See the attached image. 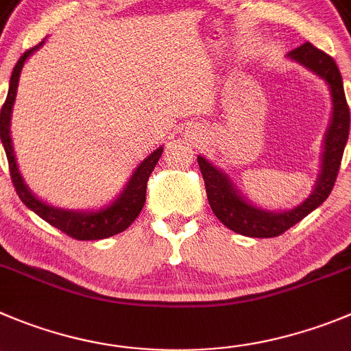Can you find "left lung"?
Instances as JSON below:
<instances>
[{
    "label": "left lung",
    "instance_id": "obj_1",
    "mask_svg": "<svg viewBox=\"0 0 351 351\" xmlns=\"http://www.w3.org/2000/svg\"><path fill=\"white\" fill-rule=\"evenodd\" d=\"M289 57L319 74L322 80H326L330 88V95H332V123L326 135L322 173H320L313 194L291 211H263V209L247 204L237 194L227 175H223L220 169H216L204 157H197L213 213L225 227L245 235V237H277L289 230L298 221L303 220L304 216H308L313 209L319 208L332 192V186L338 178L339 166H341L343 150H345L346 140H348L350 107L345 97V90H343L341 72H339L334 58L326 51L313 47L312 43H304L301 47L294 48L293 51H289Z\"/></svg>",
    "mask_w": 351,
    "mask_h": 351
}]
</instances>
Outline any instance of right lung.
Segmentation results:
<instances>
[{
    "label": "right lung",
    "mask_w": 351,
    "mask_h": 351,
    "mask_svg": "<svg viewBox=\"0 0 351 351\" xmlns=\"http://www.w3.org/2000/svg\"><path fill=\"white\" fill-rule=\"evenodd\" d=\"M43 45V41L36 47L29 48L24 51L21 58H19L17 65L13 67L12 80H10L8 95L1 107L0 112V138L5 147L6 159H8L10 176H12V183L17 191L21 201L27 206L29 209L36 213L39 218L51 225V227L58 228L64 232L69 237L76 239V241H98V239H107L112 235L121 234L126 230L133 221L136 220V216L142 211L143 204H145V192H147V182L156 168V162L159 160L162 149H157L156 152L150 154L142 165L136 168V171L131 176L130 183L126 185L123 194L116 199L110 206L106 209H100L97 213H74L65 211V209H55L51 206H47L45 202L39 201L38 197L29 192L25 186L24 180H22L21 173L17 169V162H15V156H13L12 138H10V116H12V107L15 101V95H17L19 77H21L22 65H24L25 58Z\"/></svg>",
    "instance_id": "obj_1"
}]
</instances>
